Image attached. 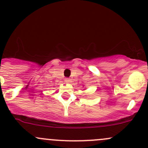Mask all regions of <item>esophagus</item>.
<instances>
[{
    "instance_id": "esophagus-1",
    "label": "esophagus",
    "mask_w": 148,
    "mask_h": 148,
    "mask_svg": "<svg viewBox=\"0 0 148 148\" xmlns=\"http://www.w3.org/2000/svg\"><path fill=\"white\" fill-rule=\"evenodd\" d=\"M65 82H66V83H69L70 79L69 78H65Z\"/></svg>"
}]
</instances>
